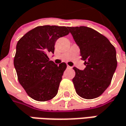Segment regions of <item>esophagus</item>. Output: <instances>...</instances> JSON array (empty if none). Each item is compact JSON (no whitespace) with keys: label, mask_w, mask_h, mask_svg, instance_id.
Here are the masks:
<instances>
[{"label":"esophagus","mask_w":126,"mask_h":126,"mask_svg":"<svg viewBox=\"0 0 126 126\" xmlns=\"http://www.w3.org/2000/svg\"><path fill=\"white\" fill-rule=\"evenodd\" d=\"M67 68H70V69L72 68V67H71V66H69L68 65H67Z\"/></svg>","instance_id":"esophagus-1"}]
</instances>
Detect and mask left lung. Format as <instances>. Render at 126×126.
Segmentation results:
<instances>
[{"mask_svg":"<svg viewBox=\"0 0 126 126\" xmlns=\"http://www.w3.org/2000/svg\"><path fill=\"white\" fill-rule=\"evenodd\" d=\"M80 52L85 68L74 67L76 76L73 82L79 96L95 98L110 84L117 67L116 51L107 38L85 26L68 27Z\"/></svg>","mask_w":126,"mask_h":126,"instance_id":"left-lung-1","label":"left lung"}]
</instances>
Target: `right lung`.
<instances>
[{"mask_svg":"<svg viewBox=\"0 0 126 126\" xmlns=\"http://www.w3.org/2000/svg\"><path fill=\"white\" fill-rule=\"evenodd\" d=\"M68 33L65 26H38L18 42L14 67L20 84L34 100L46 101L57 95L67 65L50 61L48 54L54 53L56 41Z\"/></svg>","mask_w":126,"mask_h":126,"instance_id":"add662e5","label":"right lung"}]
</instances>
